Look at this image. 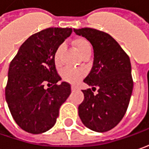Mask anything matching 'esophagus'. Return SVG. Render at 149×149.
<instances>
[{
    "label": "esophagus",
    "instance_id": "34e87169",
    "mask_svg": "<svg viewBox=\"0 0 149 149\" xmlns=\"http://www.w3.org/2000/svg\"><path fill=\"white\" fill-rule=\"evenodd\" d=\"M71 87H72V91H75L77 89V86L76 85H72V86H71Z\"/></svg>",
    "mask_w": 149,
    "mask_h": 149
}]
</instances>
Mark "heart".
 I'll return each mask as SVG.
<instances>
[{"instance_id":"obj_1","label":"heart","mask_w":149,"mask_h":149,"mask_svg":"<svg viewBox=\"0 0 149 149\" xmlns=\"http://www.w3.org/2000/svg\"><path fill=\"white\" fill-rule=\"evenodd\" d=\"M74 44L81 56H82L83 54H86L88 52H91L90 43L84 38H78V39H75ZM64 44H60L54 53V62L57 66H59L62 63V55L64 51ZM62 76L65 81L68 82H72V83H75L78 81L84 76V72L82 70L74 69L72 68H66L63 70Z\"/></svg>"}]
</instances>
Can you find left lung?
<instances>
[{
	"label": "left lung",
	"mask_w": 149,
	"mask_h": 149,
	"mask_svg": "<svg viewBox=\"0 0 149 149\" xmlns=\"http://www.w3.org/2000/svg\"><path fill=\"white\" fill-rule=\"evenodd\" d=\"M90 42L94 61L84 82L96 88L82 90L84 100L78 106L83 125L95 132H106L116 127L125 115L134 81L129 56L110 34L95 29H73Z\"/></svg>",
	"instance_id": "8db88e82"
}]
</instances>
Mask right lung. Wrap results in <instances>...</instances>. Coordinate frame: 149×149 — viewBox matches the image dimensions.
Segmentation results:
<instances>
[{"label": "right lung", "instance_id": "right-lung-1", "mask_svg": "<svg viewBox=\"0 0 149 149\" xmlns=\"http://www.w3.org/2000/svg\"><path fill=\"white\" fill-rule=\"evenodd\" d=\"M72 32L71 28H48L34 33L19 47L10 63L6 100L16 124L28 133L49 130L71 93L69 83L57 84L61 77L54 53ZM45 84L50 87L45 89Z\"/></svg>", "mask_w": 149, "mask_h": 149}]
</instances>
